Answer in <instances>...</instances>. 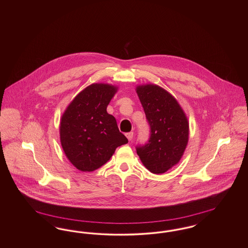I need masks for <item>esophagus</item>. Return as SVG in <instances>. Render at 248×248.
<instances>
[{
    "label": "esophagus",
    "mask_w": 248,
    "mask_h": 248,
    "mask_svg": "<svg viewBox=\"0 0 248 248\" xmlns=\"http://www.w3.org/2000/svg\"><path fill=\"white\" fill-rule=\"evenodd\" d=\"M125 136H126V138L128 139V140H132V139H133V136H134V133L133 132H129V133H126L125 134Z\"/></svg>",
    "instance_id": "esophagus-1"
}]
</instances>
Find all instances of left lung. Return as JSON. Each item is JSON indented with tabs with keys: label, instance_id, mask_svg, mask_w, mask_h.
<instances>
[{
	"label": "left lung",
	"instance_id": "obj_1",
	"mask_svg": "<svg viewBox=\"0 0 248 248\" xmlns=\"http://www.w3.org/2000/svg\"><path fill=\"white\" fill-rule=\"evenodd\" d=\"M151 134L145 145L136 147L142 164L154 174L177 165L186 149L189 124L176 98L158 85L137 87Z\"/></svg>",
	"mask_w": 248,
	"mask_h": 248
}]
</instances>
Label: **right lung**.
<instances>
[{"mask_svg": "<svg viewBox=\"0 0 248 248\" xmlns=\"http://www.w3.org/2000/svg\"><path fill=\"white\" fill-rule=\"evenodd\" d=\"M117 88L93 83L71 101L60 122V141L72 165L81 171H94L105 165L116 148L128 140L119 131L107 107Z\"/></svg>", "mask_w": 248, "mask_h": 248, "instance_id": "1", "label": "right lung"}]
</instances>
